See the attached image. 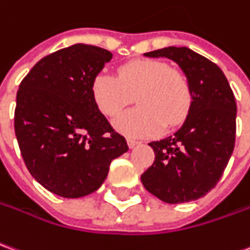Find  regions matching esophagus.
<instances>
[{
	"label": "esophagus",
	"mask_w": 250,
	"mask_h": 250,
	"mask_svg": "<svg viewBox=\"0 0 250 250\" xmlns=\"http://www.w3.org/2000/svg\"><path fill=\"white\" fill-rule=\"evenodd\" d=\"M127 143H128V147H130V149H132V147H135V146H138V145H139V141H135V139H131V138H128V139H127Z\"/></svg>",
	"instance_id": "1"
}]
</instances>
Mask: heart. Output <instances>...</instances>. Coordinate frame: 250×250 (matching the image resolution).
I'll use <instances>...</instances> for the list:
<instances>
[{"mask_svg": "<svg viewBox=\"0 0 250 250\" xmlns=\"http://www.w3.org/2000/svg\"><path fill=\"white\" fill-rule=\"evenodd\" d=\"M90 92L97 109L108 118H116L135 97L138 107L115 122V128L128 138L153 137L164 125H181L192 104L186 74L157 59L130 61L118 69V77L100 73Z\"/></svg>", "mask_w": 250, "mask_h": 250, "instance_id": "heart-1", "label": "heart"}]
</instances>
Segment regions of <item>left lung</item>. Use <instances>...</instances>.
Listing matches in <instances>:
<instances>
[{
	"label": "left lung",
	"instance_id": "1",
	"mask_svg": "<svg viewBox=\"0 0 250 250\" xmlns=\"http://www.w3.org/2000/svg\"><path fill=\"white\" fill-rule=\"evenodd\" d=\"M143 55L179 64L191 85L192 104L173 135L149 143L155 160L141 176L142 184L165 203L196 200L216 186L234 149L233 90L214 62L187 47H165Z\"/></svg>",
	"mask_w": 250,
	"mask_h": 250
}]
</instances>
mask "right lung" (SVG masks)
Returning <instances> with one entry per match:
<instances>
[{"instance_id":"1","label":"right lung","mask_w":250,"mask_h":250,"mask_svg":"<svg viewBox=\"0 0 250 250\" xmlns=\"http://www.w3.org/2000/svg\"><path fill=\"white\" fill-rule=\"evenodd\" d=\"M111 59L108 50L73 44L40 59L19 86L15 132L22 160L40 186L62 198L97 191L112 160L128 150L90 92Z\"/></svg>"}]
</instances>
